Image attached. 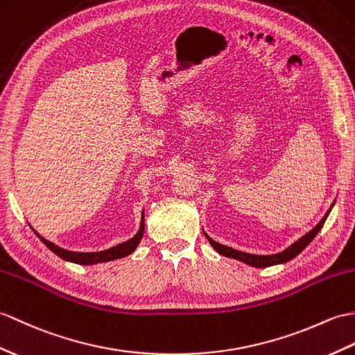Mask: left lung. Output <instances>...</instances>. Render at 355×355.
<instances>
[{
    "mask_svg": "<svg viewBox=\"0 0 355 355\" xmlns=\"http://www.w3.org/2000/svg\"><path fill=\"white\" fill-rule=\"evenodd\" d=\"M334 202L331 204V207H329V210L325 213V216L320 219L319 224L311 230V232H309L306 236H302L300 241H296L295 243H292L289 248H286L283 252H278V254H272V255H257V254H248V252H242V251H237V250H233L230 248V246H225V245H220L218 242L213 241L211 237L207 236V233H204V236L207 237V241L210 242V245L215 248L220 255H225V257H230V259H236L239 261H243L246 263V265L250 266H254V268H268V266H274V265H279V263H286L292 259H295L296 255H298L306 246L313 241V239L316 237V234L320 232V228L324 227L325 220L329 215V211H331Z\"/></svg>",
    "mask_w": 355,
    "mask_h": 355,
    "instance_id": "left-lung-1",
    "label": "left lung"
}]
</instances>
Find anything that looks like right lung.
<instances>
[{"label": "right lung", "mask_w": 355, "mask_h": 355, "mask_svg": "<svg viewBox=\"0 0 355 355\" xmlns=\"http://www.w3.org/2000/svg\"><path fill=\"white\" fill-rule=\"evenodd\" d=\"M33 230V228H31ZM35 234L44 242V245L46 246L48 250H51L55 255H59L60 259L71 261V263H77V265H96V263H104V261H112L116 259H122L127 257L131 252H135V250L137 248L139 242L142 241L144 237V232H145V213H142V219H140V227L139 232L130 239L127 242H122L116 246H112L109 250L104 251H98V252H77V251H68L63 250L60 246H57L55 243L46 241L45 237L40 236L36 230H33Z\"/></svg>", "instance_id": "add662e5"}]
</instances>
